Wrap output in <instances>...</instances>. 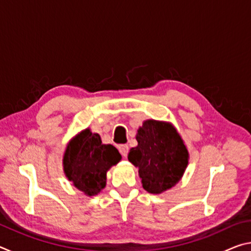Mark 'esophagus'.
Listing matches in <instances>:
<instances>
[{
    "mask_svg": "<svg viewBox=\"0 0 251 251\" xmlns=\"http://www.w3.org/2000/svg\"><path fill=\"white\" fill-rule=\"evenodd\" d=\"M118 151H120V152H121L123 157H126L127 154H128L129 148L127 145H121L120 147H118Z\"/></svg>",
    "mask_w": 251,
    "mask_h": 251,
    "instance_id": "1",
    "label": "esophagus"
}]
</instances>
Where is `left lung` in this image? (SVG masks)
<instances>
[{
	"mask_svg": "<svg viewBox=\"0 0 251 251\" xmlns=\"http://www.w3.org/2000/svg\"><path fill=\"white\" fill-rule=\"evenodd\" d=\"M136 141L138 145L129 151L128 160L138 168L146 192L161 194L181 179L189 152L172 123L145 121L137 130Z\"/></svg>",
	"mask_w": 251,
	"mask_h": 251,
	"instance_id": "1",
	"label": "left lung"
}]
</instances>
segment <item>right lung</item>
Wrapping results in <instances>:
<instances>
[{
	"label": "right lung",
	"mask_w": 251,
	"mask_h": 251,
	"mask_svg": "<svg viewBox=\"0 0 251 251\" xmlns=\"http://www.w3.org/2000/svg\"><path fill=\"white\" fill-rule=\"evenodd\" d=\"M122 156L100 136L85 128L67 144L63 155L64 174L74 187L87 196H95L106 186V174L120 163Z\"/></svg>",
	"instance_id": "obj_1"
}]
</instances>
